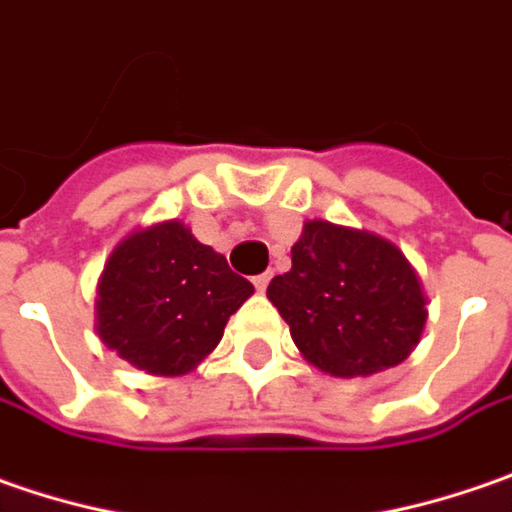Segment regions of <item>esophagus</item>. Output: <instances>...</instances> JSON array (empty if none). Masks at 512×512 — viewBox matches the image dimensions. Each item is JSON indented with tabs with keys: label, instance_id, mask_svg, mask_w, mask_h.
<instances>
[{
	"label": "esophagus",
	"instance_id": "obj_1",
	"mask_svg": "<svg viewBox=\"0 0 512 512\" xmlns=\"http://www.w3.org/2000/svg\"><path fill=\"white\" fill-rule=\"evenodd\" d=\"M269 280H272V272H263V275H257V278H255V289H257V292H266Z\"/></svg>",
	"mask_w": 512,
	"mask_h": 512
}]
</instances>
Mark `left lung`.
Returning a JSON list of instances; mask_svg holds the SVG:
<instances>
[{
	"label": "left lung",
	"mask_w": 512,
	"mask_h": 512,
	"mask_svg": "<svg viewBox=\"0 0 512 512\" xmlns=\"http://www.w3.org/2000/svg\"><path fill=\"white\" fill-rule=\"evenodd\" d=\"M266 298L289 323L300 355L335 378L401 364L427 323V298L404 252L329 220L303 223L292 269L272 278Z\"/></svg>",
	"instance_id": "obj_1"
}]
</instances>
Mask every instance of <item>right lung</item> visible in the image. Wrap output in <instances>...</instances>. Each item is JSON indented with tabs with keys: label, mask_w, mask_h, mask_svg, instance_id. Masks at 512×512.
I'll return each instance as SVG.
<instances>
[{
	"label": "right lung",
	"mask_w": 512,
	"mask_h": 512,
	"mask_svg": "<svg viewBox=\"0 0 512 512\" xmlns=\"http://www.w3.org/2000/svg\"><path fill=\"white\" fill-rule=\"evenodd\" d=\"M255 286L180 220L137 229L111 252L97 286V335L131 367L186 375L220 344Z\"/></svg>",
	"instance_id": "obj_1"
}]
</instances>
